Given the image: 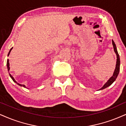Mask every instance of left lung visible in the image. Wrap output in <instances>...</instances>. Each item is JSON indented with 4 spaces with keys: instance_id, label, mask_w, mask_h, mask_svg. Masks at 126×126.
I'll list each match as a JSON object with an SVG mask.
<instances>
[{
    "instance_id": "left-lung-1",
    "label": "left lung",
    "mask_w": 126,
    "mask_h": 126,
    "mask_svg": "<svg viewBox=\"0 0 126 126\" xmlns=\"http://www.w3.org/2000/svg\"><path fill=\"white\" fill-rule=\"evenodd\" d=\"M112 44L113 46V48H114V52H115L116 56H117V61H116V68H115V69H114V73H113L112 77H111L108 80V82H107L106 83L103 85V87H102V88H101L99 90L104 89H105V88H108V86H110V85L112 84L113 82L115 81V80L116 79V78H117L118 75H119V71H120V57H119V54H118L117 48H116L115 43H114V42L113 41V40H112Z\"/></svg>"
}]
</instances>
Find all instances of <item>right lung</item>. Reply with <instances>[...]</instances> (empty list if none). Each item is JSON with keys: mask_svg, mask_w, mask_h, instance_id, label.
Wrapping results in <instances>:
<instances>
[{"mask_svg": "<svg viewBox=\"0 0 126 126\" xmlns=\"http://www.w3.org/2000/svg\"><path fill=\"white\" fill-rule=\"evenodd\" d=\"M12 48H12L10 49V51H9V54H8V56L9 55V54H10V52L11 50H12ZM9 65H9V59H7V70H8L9 72V70H10V66H9ZM9 75H10V78L12 79V80H13L14 82H15V83H16L18 85H19V86H23V87H24V88H26V86H25V85H21V84H20V83H17V82L16 81L15 79H14V78H13V77H12V75H11V74H10V73H9Z\"/></svg>", "mask_w": 126, "mask_h": 126, "instance_id": "right-lung-1", "label": "right lung"}]
</instances>
